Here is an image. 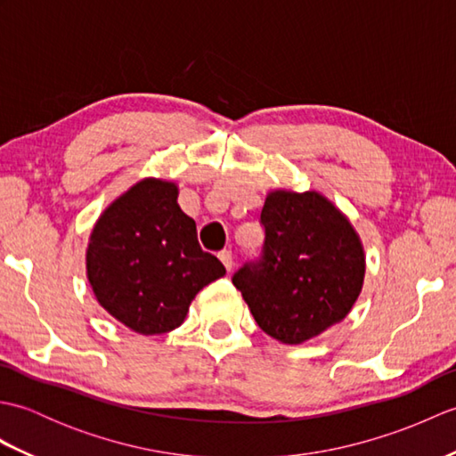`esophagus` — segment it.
<instances>
[{
	"instance_id": "34e87169",
	"label": "esophagus",
	"mask_w": 456,
	"mask_h": 456,
	"mask_svg": "<svg viewBox=\"0 0 456 456\" xmlns=\"http://www.w3.org/2000/svg\"><path fill=\"white\" fill-rule=\"evenodd\" d=\"M217 256L223 263V266L227 268V273H231V268H233V255H231V250H221Z\"/></svg>"
}]
</instances>
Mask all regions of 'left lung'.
Instances as JSON below:
<instances>
[{"label":"left lung","instance_id":"left-lung-1","mask_svg":"<svg viewBox=\"0 0 456 456\" xmlns=\"http://www.w3.org/2000/svg\"><path fill=\"white\" fill-rule=\"evenodd\" d=\"M265 245L233 284L258 327L299 345L343 322L364 282V248L354 227L319 191H270L260 211Z\"/></svg>","mask_w":456,"mask_h":456}]
</instances>
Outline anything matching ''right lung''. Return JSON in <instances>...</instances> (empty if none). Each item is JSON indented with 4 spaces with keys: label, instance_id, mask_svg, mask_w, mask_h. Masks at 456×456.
Masks as SVG:
<instances>
[{
    "label": "right lung",
    "instance_id": "1",
    "mask_svg": "<svg viewBox=\"0 0 456 456\" xmlns=\"http://www.w3.org/2000/svg\"><path fill=\"white\" fill-rule=\"evenodd\" d=\"M86 273L105 312L134 333L160 335L182 325L191 299L225 266L201 250L176 183L144 178L95 221Z\"/></svg>",
    "mask_w": 456,
    "mask_h": 456
}]
</instances>
